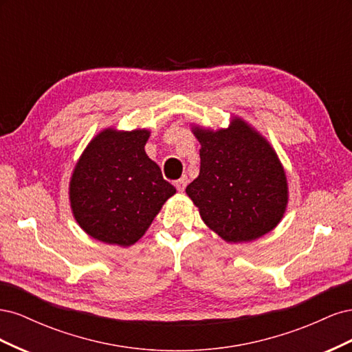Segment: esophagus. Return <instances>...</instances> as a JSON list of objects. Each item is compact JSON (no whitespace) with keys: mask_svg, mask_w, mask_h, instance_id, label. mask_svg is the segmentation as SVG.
<instances>
[{"mask_svg":"<svg viewBox=\"0 0 352 352\" xmlns=\"http://www.w3.org/2000/svg\"><path fill=\"white\" fill-rule=\"evenodd\" d=\"M186 185H188V177L186 176H182V177H180L179 180H176V182H175V186H176V189L179 190V192H184Z\"/></svg>","mask_w":352,"mask_h":352,"instance_id":"esophagus-1","label":"esophagus"}]
</instances>
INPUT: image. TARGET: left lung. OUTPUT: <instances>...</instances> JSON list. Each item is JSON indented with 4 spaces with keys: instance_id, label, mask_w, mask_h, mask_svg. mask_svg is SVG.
I'll use <instances>...</instances> for the list:
<instances>
[{
    "instance_id": "8db88e82",
    "label": "left lung",
    "mask_w": 352,
    "mask_h": 352,
    "mask_svg": "<svg viewBox=\"0 0 352 352\" xmlns=\"http://www.w3.org/2000/svg\"><path fill=\"white\" fill-rule=\"evenodd\" d=\"M192 132L201 144V167L186 194L206 225L233 243L278 226L287 206V182L267 140L239 117L228 129L197 126Z\"/></svg>"
}]
</instances>
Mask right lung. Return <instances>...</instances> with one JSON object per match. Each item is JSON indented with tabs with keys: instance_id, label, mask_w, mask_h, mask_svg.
Listing matches in <instances>:
<instances>
[{
	"instance_id": "1",
	"label": "right lung",
	"mask_w": 352,
	"mask_h": 352,
	"mask_svg": "<svg viewBox=\"0 0 352 352\" xmlns=\"http://www.w3.org/2000/svg\"><path fill=\"white\" fill-rule=\"evenodd\" d=\"M150 131L100 132L74 166L69 186L73 216L94 239L129 247L144 236L176 194L145 153Z\"/></svg>"
}]
</instances>
